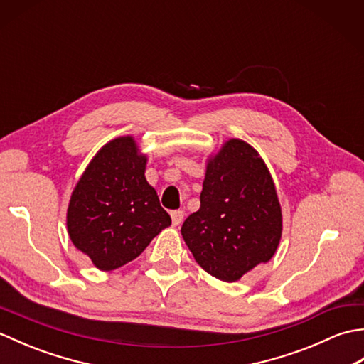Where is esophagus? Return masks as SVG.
Returning <instances> with one entry per match:
<instances>
[{
	"label": "esophagus",
	"mask_w": 364,
	"mask_h": 364,
	"mask_svg": "<svg viewBox=\"0 0 364 364\" xmlns=\"http://www.w3.org/2000/svg\"><path fill=\"white\" fill-rule=\"evenodd\" d=\"M170 215H172L173 225H180V223H181L183 219H184V211H183V210H175V211L170 213Z\"/></svg>",
	"instance_id": "34e87169"
}]
</instances>
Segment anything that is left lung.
Segmentation results:
<instances>
[{
  "label": "left lung",
  "mask_w": 364,
  "mask_h": 364,
  "mask_svg": "<svg viewBox=\"0 0 364 364\" xmlns=\"http://www.w3.org/2000/svg\"><path fill=\"white\" fill-rule=\"evenodd\" d=\"M181 235L198 266L223 282L274 257L282 210L272 176L249 144L231 139L208 162L200 208Z\"/></svg>",
  "instance_id": "left-lung-1"
}]
</instances>
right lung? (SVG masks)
I'll return each mask as SVG.
<instances>
[{
	"label": "right lung",
	"mask_w": 364,
	"mask_h": 364,
	"mask_svg": "<svg viewBox=\"0 0 364 364\" xmlns=\"http://www.w3.org/2000/svg\"><path fill=\"white\" fill-rule=\"evenodd\" d=\"M145 162L133 137L114 139L90 161L73 191L68 235L98 269L114 270L136 259L172 223L145 180Z\"/></svg>",
	"instance_id": "add662e5"
}]
</instances>
